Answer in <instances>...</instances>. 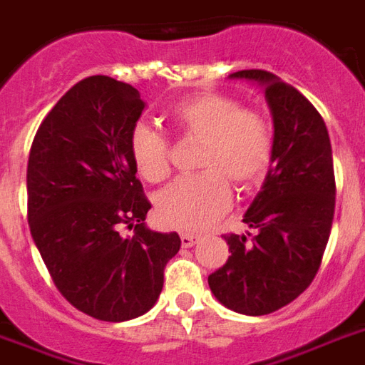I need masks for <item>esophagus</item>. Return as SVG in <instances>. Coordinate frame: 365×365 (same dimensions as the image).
<instances>
[{"mask_svg": "<svg viewBox=\"0 0 365 365\" xmlns=\"http://www.w3.org/2000/svg\"><path fill=\"white\" fill-rule=\"evenodd\" d=\"M198 235H194V232H182L180 235V245H182V248H190V246L198 242Z\"/></svg>", "mask_w": 365, "mask_h": 365, "instance_id": "34e87169", "label": "esophagus"}]
</instances>
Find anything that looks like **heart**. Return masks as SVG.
<instances>
[{
    "mask_svg": "<svg viewBox=\"0 0 365 365\" xmlns=\"http://www.w3.org/2000/svg\"><path fill=\"white\" fill-rule=\"evenodd\" d=\"M167 117L185 140H200L192 177H180L155 198V213L165 227L198 231L231 204V186L248 190L262 182L273 161L275 136L269 120L231 96L202 92L173 103ZM128 150L136 171L148 182L171 173L173 146L165 134L134 125Z\"/></svg>",
    "mask_w": 365,
    "mask_h": 365,
    "instance_id": "obj_1",
    "label": "heart"
}]
</instances>
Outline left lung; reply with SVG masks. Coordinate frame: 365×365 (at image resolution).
Here are the masks:
<instances>
[{"label":"left lung","instance_id":"8db88e82","mask_svg":"<svg viewBox=\"0 0 365 365\" xmlns=\"http://www.w3.org/2000/svg\"><path fill=\"white\" fill-rule=\"evenodd\" d=\"M231 76L265 86L275 148L264 190L242 219L256 235H223L231 256L207 283L229 309L265 316L300 297L322 265L335 213L333 153L325 120L294 86L262 68Z\"/></svg>","mask_w":365,"mask_h":365}]
</instances>
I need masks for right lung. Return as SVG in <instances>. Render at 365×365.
Wrapping results in <instances>:
<instances>
[{"mask_svg":"<svg viewBox=\"0 0 365 365\" xmlns=\"http://www.w3.org/2000/svg\"><path fill=\"white\" fill-rule=\"evenodd\" d=\"M142 109L130 84L88 76L43 117L30 146L32 238L57 290L101 322L146 314L163 289L167 262L180 248L177 232L144 225L152 204L128 150Z\"/></svg>","mask_w":365,"mask_h":365,"instance_id":"obj_1","label":"right lung"}]
</instances>
